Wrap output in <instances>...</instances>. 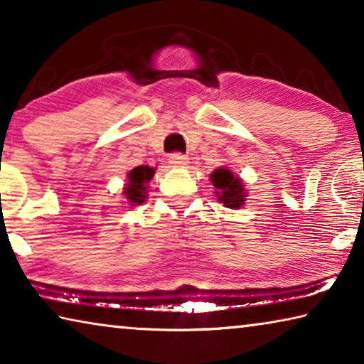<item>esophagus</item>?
Instances as JSON below:
<instances>
[{
  "label": "esophagus",
  "instance_id": "34e87169",
  "mask_svg": "<svg viewBox=\"0 0 364 364\" xmlns=\"http://www.w3.org/2000/svg\"><path fill=\"white\" fill-rule=\"evenodd\" d=\"M168 162L173 165V167L183 168V167H186V165H188V157L183 156V154H180V152H173V154H170V156H168Z\"/></svg>",
  "mask_w": 364,
  "mask_h": 364
}]
</instances>
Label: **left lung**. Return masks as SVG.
I'll return each instance as SVG.
<instances>
[{
  "mask_svg": "<svg viewBox=\"0 0 364 364\" xmlns=\"http://www.w3.org/2000/svg\"><path fill=\"white\" fill-rule=\"evenodd\" d=\"M210 183L215 188V197L220 204L228 208L237 210L245 205L247 200V191H245V183L242 178L232 173L228 167H218L210 173Z\"/></svg>",
  "mask_w": 364,
  "mask_h": 364,
  "instance_id": "obj_1",
  "label": "left lung"
}]
</instances>
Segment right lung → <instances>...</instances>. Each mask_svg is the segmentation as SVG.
<instances>
[{
  "mask_svg": "<svg viewBox=\"0 0 364 364\" xmlns=\"http://www.w3.org/2000/svg\"><path fill=\"white\" fill-rule=\"evenodd\" d=\"M156 168L149 165H139L128 171L127 183L123 186V199L128 205H141L147 199V184L152 180Z\"/></svg>",
  "mask_w": 364,
  "mask_h": 364,
  "instance_id": "obj_1",
  "label": "right lung"
}]
</instances>
